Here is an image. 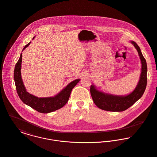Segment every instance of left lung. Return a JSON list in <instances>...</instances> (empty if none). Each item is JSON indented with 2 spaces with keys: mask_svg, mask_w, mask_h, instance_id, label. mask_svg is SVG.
Wrapping results in <instances>:
<instances>
[{
  "mask_svg": "<svg viewBox=\"0 0 157 157\" xmlns=\"http://www.w3.org/2000/svg\"><path fill=\"white\" fill-rule=\"evenodd\" d=\"M137 50L141 61V73L139 82L132 93L127 96H116L99 91L94 85L90 88L93 102L100 109L109 111H123L134 104L143 95L147 85V67L141 49L134 41H130Z\"/></svg>",
  "mask_w": 157,
  "mask_h": 157,
  "instance_id": "left-lung-1",
  "label": "left lung"
}]
</instances>
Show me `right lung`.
I'll use <instances>...</instances> for the list:
<instances>
[{
  "instance_id": "1",
  "label": "right lung",
  "mask_w": 157,
  "mask_h": 157,
  "mask_svg": "<svg viewBox=\"0 0 157 157\" xmlns=\"http://www.w3.org/2000/svg\"><path fill=\"white\" fill-rule=\"evenodd\" d=\"M35 38V37H34ZM34 38L33 39H34ZM31 42L28 43L23 49L24 51ZM22 53L16 64L14 71V80L17 94L21 100L34 109L41 113H48L62 108L67 102L72 90L79 82L80 79H76L69 83L61 92L54 97L38 98L29 93L24 85L21 78Z\"/></svg>"
}]
</instances>
